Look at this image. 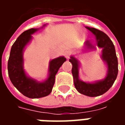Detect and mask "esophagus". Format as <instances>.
Masks as SVG:
<instances>
[{
    "mask_svg": "<svg viewBox=\"0 0 125 125\" xmlns=\"http://www.w3.org/2000/svg\"><path fill=\"white\" fill-rule=\"evenodd\" d=\"M71 53H72V52H70V51H66V52H65V53H64V55H65V57H67V58H69L70 57V56Z\"/></svg>",
    "mask_w": 125,
    "mask_h": 125,
    "instance_id": "1",
    "label": "esophagus"
}]
</instances>
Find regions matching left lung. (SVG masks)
I'll return each mask as SVG.
<instances>
[{
  "mask_svg": "<svg viewBox=\"0 0 125 125\" xmlns=\"http://www.w3.org/2000/svg\"><path fill=\"white\" fill-rule=\"evenodd\" d=\"M86 28L95 35L96 45L99 48L102 49L101 57L107 66L106 76L101 80H98L92 83L82 81L79 78V61L73 56H71L69 61L72 64V73L76 90L80 94L88 96H98L107 92L115 81L118 74V60L114 44L106 34L95 28L89 27H86ZM84 47L86 51L87 49H96V47L88 40L85 42Z\"/></svg>",
  "mask_w": 125,
  "mask_h": 125,
  "instance_id": "8db88e82",
  "label": "left lung"
}]
</instances>
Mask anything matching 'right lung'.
Instances as JSON below:
<instances>
[{"instance_id":"1","label":"right lung","mask_w":125,"mask_h":125,"mask_svg":"<svg viewBox=\"0 0 125 125\" xmlns=\"http://www.w3.org/2000/svg\"><path fill=\"white\" fill-rule=\"evenodd\" d=\"M39 29L40 28L30 29L21 34L12 45L8 61V73L12 84L21 93L30 98H42L48 96L52 92L55 75L66 61L63 56L51 60L49 63L48 77L43 82H38L26 74L23 67V52L26 45L32 39L31 35Z\"/></svg>"}]
</instances>
